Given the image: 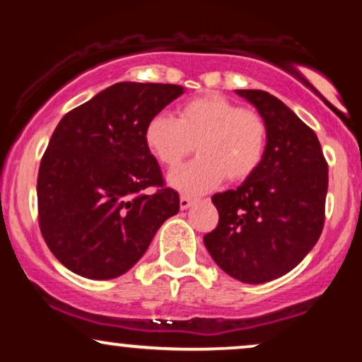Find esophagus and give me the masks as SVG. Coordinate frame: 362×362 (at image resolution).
<instances>
[{"label": "esophagus", "instance_id": "1", "mask_svg": "<svg viewBox=\"0 0 362 362\" xmlns=\"http://www.w3.org/2000/svg\"><path fill=\"white\" fill-rule=\"evenodd\" d=\"M194 201H195V199L189 197V195H182V197H180V207H182V209H189V207L194 204Z\"/></svg>", "mask_w": 362, "mask_h": 362}]
</instances>
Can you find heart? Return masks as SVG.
<instances>
[{"mask_svg": "<svg viewBox=\"0 0 362 362\" xmlns=\"http://www.w3.org/2000/svg\"><path fill=\"white\" fill-rule=\"evenodd\" d=\"M269 129L259 112L248 110L218 93L187 100L175 119L156 114L144 127V143L165 168L175 170L195 149L199 158L170 177L182 192L201 194L228 178L248 180L264 161Z\"/></svg>", "mask_w": 362, "mask_h": 362, "instance_id": "b5f03b06", "label": "heart"}]
</instances>
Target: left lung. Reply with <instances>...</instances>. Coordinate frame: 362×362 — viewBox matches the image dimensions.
Returning a JSON list of instances; mask_svg holds the SVG:
<instances>
[{"instance_id": "8db88e82", "label": "left lung", "mask_w": 362, "mask_h": 362, "mask_svg": "<svg viewBox=\"0 0 362 362\" xmlns=\"http://www.w3.org/2000/svg\"><path fill=\"white\" fill-rule=\"evenodd\" d=\"M236 93L267 122V151L238 189L213 195L219 223L204 245L231 277L262 284L288 274L318 242L328 165L313 129L279 98L262 90Z\"/></svg>"}]
</instances>
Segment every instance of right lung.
Returning <instances> with one entry per match:
<instances>
[{
  "label": "right lung",
  "mask_w": 362,
  "mask_h": 362,
  "mask_svg": "<svg viewBox=\"0 0 362 362\" xmlns=\"http://www.w3.org/2000/svg\"><path fill=\"white\" fill-rule=\"evenodd\" d=\"M182 93L178 85L115 83L54 129L37 177L39 226L71 272L88 279L122 276L178 213L180 197L165 185L144 127Z\"/></svg>",
  "instance_id": "1"
}]
</instances>
